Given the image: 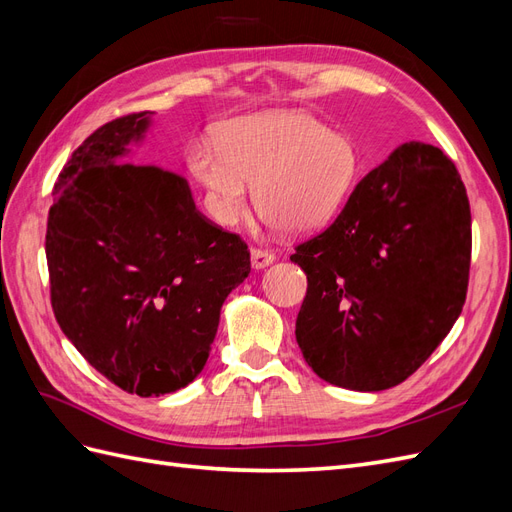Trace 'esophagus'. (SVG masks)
I'll return each instance as SVG.
<instances>
[{
	"instance_id": "esophagus-1",
	"label": "esophagus",
	"mask_w": 512,
	"mask_h": 512,
	"mask_svg": "<svg viewBox=\"0 0 512 512\" xmlns=\"http://www.w3.org/2000/svg\"><path fill=\"white\" fill-rule=\"evenodd\" d=\"M250 260H252V269L260 271V269H267L269 265H273L275 256L271 252H267V250H252Z\"/></svg>"
}]
</instances>
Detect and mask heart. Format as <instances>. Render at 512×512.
Returning a JSON list of instances; mask_svg holds the SVG:
<instances>
[{
  "instance_id": "1",
  "label": "heart",
  "mask_w": 512,
  "mask_h": 512,
  "mask_svg": "<svg viewBox=\"0 0 512 512\" xmlns=\"http://www.w3.org/2000/svg\"><path fill=\"white\" fill-rule=\"evenodd\" d=\"M188 168L218 224L243 218L254 181L262 224L303 232L327 222L344 203L359 156L346 134L307 113L284 111L237 119L224 128L222 141L192 143Z\"/></svg>"
}]
</instances>
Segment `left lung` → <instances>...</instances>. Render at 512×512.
I'll return each instance as SVG.
<instances>
[{
	"instance_id": "8db88e82",
	"label": "left lung",
	"mask_w": 512,
	"mask_h": 512,
	"mask_svg": "<svg viewBox=\"0 0 512 512\" xmlns=\"http://www.w3.org/2000/svg\"><path fill=\"white\" fill-rule=\"evenodd\" d=\"M470 250L455 164L427 143L397 147L337 220L290 256L307 275L294 331L305 363L350 391L404 382L459 318Z\"/></svg>"
}]
</instances>
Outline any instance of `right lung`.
Returning a JSON list of instances; mask_svg holds the SVG:
<instances>
[{"label": "right lung", "mask_w": 512, "mask_h": 512, "mask_svg": "<svg viewBox=\"0 0 512 512\" xmlns=\"http://www.w3.org/2000/svg\"><path fill=\"white\" fill-rule=\"evenodd\" d=\"M153 113L104 123L72 153L46 226L61 331L119 389L160 397L203 371L250 252L194 205L185 179L130 164Z\"/></svg>", "instance_id": "add662e5"}]
</instances>
